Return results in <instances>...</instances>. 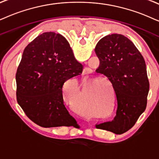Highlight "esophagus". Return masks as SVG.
<instances>
[{
	"instance_id": "obj_1",
	"label": "esophagus",
	"mask_w": 159,
	"mask_h": 159,
	"mask_svg": "<svg viewBox=\"0 0 159 159\" xmlns=\"http://www.w3.org/2000/svg\"><path fill=\"white\" fill-rule=\"evenodd\" d=\"M87 73H88L87 70H86H86H84V75H86V74H87Z\"/></svg>"
}]
</instances>
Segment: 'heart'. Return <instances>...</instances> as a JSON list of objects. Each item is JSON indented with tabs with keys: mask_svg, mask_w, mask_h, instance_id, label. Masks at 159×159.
I'll return each instance as SVG.
<instances>
[{
	"mask_svg": "<svg viewBox=\"0 0 159 159\" xmlns=\"http://www.w3.org/2000/svg\"><path fill=\"white\" fill-rule=\"evenodd\" d=\"M74 84H75V85H76V86H78V84H77V83H75V82H74Z\"/></svg>",
	"mask_w": 159,
	"mask_h": 159,
	"instance_id": "b5f03b06",
	"label": "heart"
}]
</instances>
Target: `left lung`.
<instances>
[{"instance_id":"obj_1","label":"left lung","mask_w":159,"mask_h":159,"mask_svg":"<svg viewBox=\"0 0 159 159\" xmlns=\"http://www.w3.org/2000/svg\"><path fill=\"white\" fill-rule=\"evenodd\" d=\"M94 51L100 60L96 72L111 82L116 103L114 120L95 126L123 134L133 127L146 108L150 84L145 61L134 44L117 34L102 38Z\"/></svg>"}]
</instances>
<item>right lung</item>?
<instances>
[{"label": "right lung", "instance_id": "add662e5", "mask_svg": "<svg viewBox=\"0 0 159 159\" xmlns=\"http://www.w3.org/2000/svg\"><path fill=\"white\" fill-rule=\"evenodd\" d=\"M82 70L83 65L75 59L63 36L54 32L39 35L26 46L18 66V104L26 116L41 127L78 128L64 104L62 87Z\"/></svg>", "mask_w": 159, "mask_h": 159}]
</instances>
